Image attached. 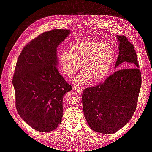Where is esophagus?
Listing matches in <instances>:
<instances>
[{"instance_id": "obj_1", "label": "esophagus", "mask_w": 152, "mask_h": 152, "mask_svg": "<svg viewBox=\"0 0 152 152\" xmlns=\"http://www.w3.org/2000/svg\"><path fill=\"white\" fill-rule=\"evenodd\" d=\"M73 89H74L78 93H82L83 89L82 88V87H73Z\"/></svg>"}]
</instances>
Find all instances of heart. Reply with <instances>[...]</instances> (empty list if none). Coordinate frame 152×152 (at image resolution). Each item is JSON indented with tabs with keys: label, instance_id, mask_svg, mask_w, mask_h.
<instances>
[{
	"label": "heart",
	"instance_id": "obj_1",
	"mask_svg": "<svg viewBox=\"0 0 152 152\" xmlns=\"http://www.w3.org/2000/svg\"><path fill=\"white\" fill-rule=\"evenodd\" d=\"M70 53H62L59 64L64 75L72 78L79 70L82 73L75 80L78 85L98 82L104 79L110 71L115 57L110 45L100 41L83 40L70 47Z\"/></svg>",
	"mask_w": 152,
	"mask_h": 152
}]
</instances>
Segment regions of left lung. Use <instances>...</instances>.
Listing matches in <instances>:
<instances>
[{
	"label": "left lung",
	"mask_w": 152,
	"mask_h": 152,
	"mask_svg": "<svg viewBox=\"0 0 152 152\" xmlns=\"http://www.w3.org/2000/svg\"><path fill=\"white\" fill-rule=\"evenodd\" d=\"M118 55L115 67L123 63L132 68L117 70L103 84L82 93L84 116L93 131L112 134L121 129L134 114L141 86L136 53L125 36L117 35Z\"/></svg>",
	"instance_id": "1"
}]
</instances>
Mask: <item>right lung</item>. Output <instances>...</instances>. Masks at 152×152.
<instances>
[{
    "label": "right lung",
    "instance_id": "right-lung-1",
    "mask_svg": "<svg viewBox=\"0 0 152 152\" xmlns=\"http://www.w3.org/2000/svg\"><path fill=\"white\" fill-rule=\"evenodd\" d=\"M70 30L44 32L23 48L12 84L20 116L35 130L49 132L61 124L63 99L72 86L58 70L57 48Z\"/></svg>",
    "mask_w": 152,
    "mask_h": 152
}]
</instances>
